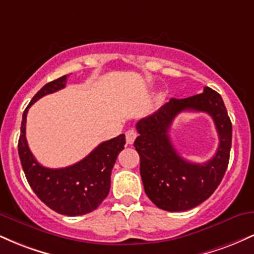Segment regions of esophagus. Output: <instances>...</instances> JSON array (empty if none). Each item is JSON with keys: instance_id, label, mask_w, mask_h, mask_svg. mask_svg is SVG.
<instances>
[{"instance_id": "esophagus-1", "label": "esophagus", "mask_w": 254, "mask_h": 254, "mask_svg": "<svg viewBox=\"0 0 254 254\" xmlns=\"http://www.w3.org/2000/svg\"><path fill=\"white\" fill-rule=\"evenodd\" d=\"M137 136V132L133 129H130L127 130V132H125V138H127V144H132L133 141H135Z\"/></svg>"}]
</instances>
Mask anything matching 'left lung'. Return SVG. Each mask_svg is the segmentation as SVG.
Listing matches in <instances>:
<instances>
[{"label": "left lung", "instance_id": "8db88e82", "mask_svg": "<svg viewBox=\"0 0 254 254\" xmlns=\"http://www.w3.org/2000/svg\"><path fill=\"white\" fill-rule=\"evenodd\" d=\"M183 110L205 112L212 116L220 143L215 155L204 164H193L176 153L168 131ZM135 139L144 191L157 208L185 211L199 205L214 193L226 173L232 147V122L222 97L209 87L185 99L172 98L155 113L137 122Z\"/></svg>", "mask_w": 254, "mask_h": 254}]
</instances>
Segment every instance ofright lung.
Wrapping results in <instances>:
<instances>
[{"mask_svg":"<svg viewBox=\"0 0 254 254\" xmlns=\"http://www.w3.org/2000/svg\"><path fill=\"white\" fill-rule=\"evenodd\" d=\"M68 75L46 83L34 95L22 115L19 149L26 179L44 204L58 214L80 216L98 208L111 188V172L118 154L124 149L125 135L105 141L76 164L64 168L44 167L34 159L26 139V117L28 109L43 98L65 87Z\"/></svg>","mask_w":254,"mask_h":254,"instance_id":"obj_1","label":"right lung"}]
</instances>
